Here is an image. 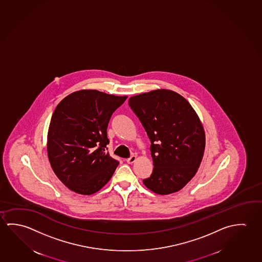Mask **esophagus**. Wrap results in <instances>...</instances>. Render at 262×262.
Returning <instances> with one entry per match:
<instances>
[{
	"mask_svg": "<svg viewBox=\"0 0 262 262\" xmlns=\"http://www.w3.org/2000/svg\"><path fill=\"white\" fill-rule=\"evenodd\" d=\"M136 160H137V156L136 155H133L130 158L127 159V163L132 164V163H135Z\"/></svg>",
	"mask_w": 262,
	"mask_h": 262,
	"instance_id": "esophagus-1",
	"label": "esophagus"
}]
</instances>
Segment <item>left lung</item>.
Masks as SVG:
<instances>
[{
    "mask_svg": "<svg viewBox=\"0 0 262 262\" xmlns=\"http://www.w3.org/2000/svg\"><path fill=\"white\" fill-rule=\"evenodd\" d=\"M129 107L150 139L154 170L142 181L157 194L180 191L198 172L206 147V133L198 113L180 94L151 90L130 97Z\"/></svg>",
    "mask_w": 262,
    "mask_h": 262,
    "instance_id": "8db88e82",
    "label": "left lung"
}]
</instances>
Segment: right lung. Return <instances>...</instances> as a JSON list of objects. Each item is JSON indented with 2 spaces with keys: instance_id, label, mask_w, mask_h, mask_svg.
I'll return each mask as SVG.
<instances>
[{
  "instance_id": "right-lung-1",
  "label": "right lung",
  "mask_w": 262,
  "mask_h": 262,
  "mask_svg": "<svg viewBox=\"0 0 262 262\" xmlns=\"http://www.w3.org/2000/svg\"><path fill=\"white\" fill-rule=\"evenodd\" d=\"M127 98L81 90L56 106L48 128V157L55 174L69 190L90 195L111 180L119 162L105 150L110 143L107 124Z\"/></svg>"
}]
</instances>
